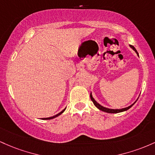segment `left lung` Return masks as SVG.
I'll list each match as a JSON object with an SVG mask.
<instances>
[{
	"mask_svg": "<svg viewBox=\"0 0 155 155\" xmlns=\"http://www.w3.org/2000/svg\"><path fill=\"white\" fill-rule=\"evenodd\" d=\"M130 48H133V50H135V53H137V55H138V52H137L136 49H135V48H134V47L133 46V45H130ZM90 97H91V100L92 102H93L94 105L95 106H96V107H97V108L100 109V110L104 111V112L109 113V114H117V113L123 112V111H125V110H128V109H130V107H131L132 106H133V105H134V104H133V105H131L130 106H129V107H125V108H122V109H110V108H107V107H103V106H102L101 105H100V104H99V103H97V102H96V101L94 100V99L93 98V97H92L91 93L90 94Z\"/></svg>",
	"mask_w": 155,
	"mask_h": 155,
	"instance_id": "8db88e82",
	"label": "left lung"
}]
</instances>
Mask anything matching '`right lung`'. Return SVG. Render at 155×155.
Wrapping results in <instances>:
<instances>
[{
    "mask_svg": "<svg viewBox=\"0 0 155 155\" xmlns=\"http://www.w3.org/2000/svg\"><path fill=\"white\" fill-rule=\"evenodd\" d=\"M66 110V108H65V109H64V110H62V111H61V112H60V113H59V114H57V115H55V116H52V117H49V118H44V119H42L47 120V119H54V118H55V117H57V116H58L59 115H61V114H62V113H63V112H64V110Z\"/></svg>",
    "mask_w": 155,
    "mask_h": 155,
    "instance_id": "right-lung-1",
    "label": "right lung"
}]
</instances>
